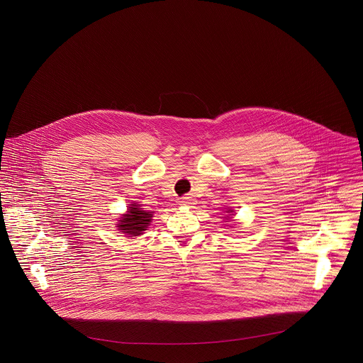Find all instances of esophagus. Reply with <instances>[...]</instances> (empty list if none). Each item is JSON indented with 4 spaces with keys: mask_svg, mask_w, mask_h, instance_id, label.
Here are the masks:
<instances>
[{
    "mask_svg": "<svg viewBox=\"0 0 363 363\" xmlns=\"http://www.w3.org/2000/svg\"><path fill=\"white\" fill-rule=\"evenodd\" d=\"M191 197L190 196H184L181 200H179V204L181 206H189V204H191Z\"/></svg>",
    "mask_w": 363,
    "mask_h": 363,
    "instance_id": "34e87169",
    "label": "esophagus"
}]
</instances>
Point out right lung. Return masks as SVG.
I'll list each match as a JSON object with an SVG mask.
<instances>
[{
	"mask_svg": "<svg viewBox=\"0 0 363 363\" xmlns=\"http://www.w3.org/2000/svg\"><path fill=\"white\" fill-rule=\"evenodd\" d=\"M152 218L151 212H147L140 208V204H132L129 207V211L126 215H123L120 220V227L121 233L129 234L132 237L140 235L144 230H147V225H150Z\"/></svg>",
	"mask_w": 363,
	"mask_h": 363,
	"instance_id": "1",
	"label": "right lung"
}]
</instances>
